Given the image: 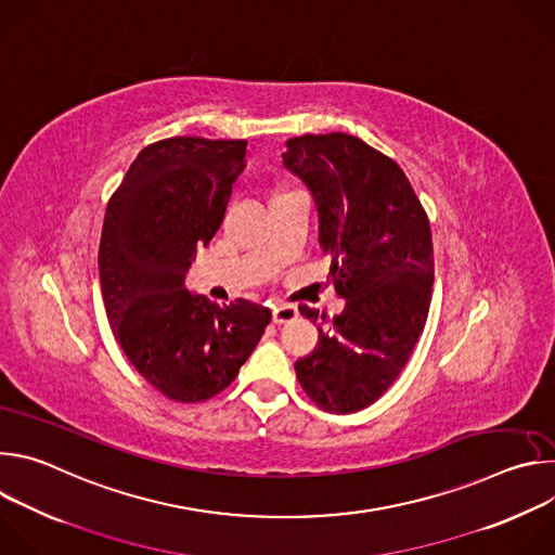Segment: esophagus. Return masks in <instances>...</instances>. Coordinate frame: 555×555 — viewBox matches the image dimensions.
<instances>
[{
	"instance_id": "1",
	"label": "esophagus",
	"mask_w": 555,
	"mask_h": 555,
	"mask_svg": "<svg viewBox=\"0 0 555 555\" xmlns=\"http://www.w3.org/2000/svg\"><path fill=\"white\" fill-rule=\"evenodd\" d=\"M298 319V309L292 307V305H281L272 311V321L274 325H289Z\"/></svg>"
}]
</instances>
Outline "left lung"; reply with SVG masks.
Listing matches in <instances>:
<instances>
[{"instance_id": "1", "label": "left lung", "mask_w": 555, "mask_h": 555, "mask_svg": "<svg viewBox=\"0 0 555 555\" xmlns=\"http://www.w3.org/2000/svg\"><path fill=\"white\" fill-rule=\"evenodd\" d=\"M283 167L319 208V242L345 311L319 347L296 360L309 400L327 413L371 406L406 366L428 319L433 234L409 178L388 155L349 133L289 138ZM309 321L325 315L300 305Z\"/></svg>"}]
</instances>
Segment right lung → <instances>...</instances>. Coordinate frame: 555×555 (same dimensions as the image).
<instances>
[{"label":"right lung","mask_w":555,"mask_h":555,"mask_svg":"<svg viewBox=\"0 0 555 555\" xmlns=\"http://www.w3.org/2000/svg\"><path fill=\"white\" fill-rule=\"evenodd\" d=\"M246 140L167 138L144 146L112 195L99 274L112 332L135 371L169 400L204 402L230 386L272 311L228 307L184 285L223 221Z\"/></svg>","instance_id":"1"}]
</instances>
